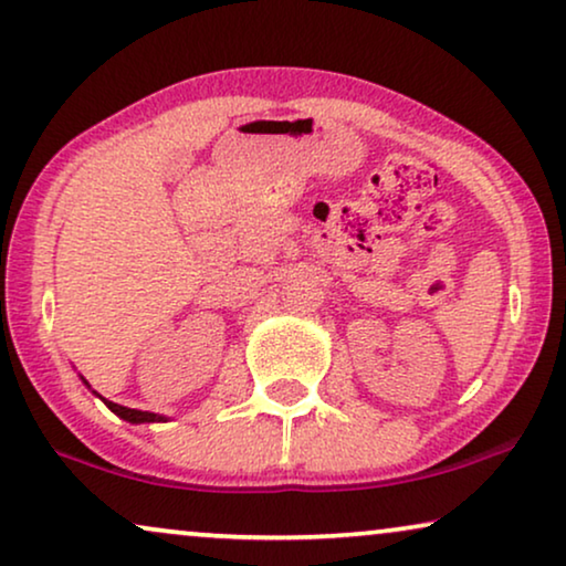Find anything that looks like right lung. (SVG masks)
Returning a JSON list of instances; mask_svg holds the SVG:
<instances>
[{
  "label": "right lung",
  "mask_w": 566,
  "mask_h": 566,
  "mask_svg": "<svg viewBox=\"0 0 566 566\" xmlns=\"http://www.w3.org/2000/svg\"><path fill=\"white\" fill-rule=\"evenodd\" d=\"M84 381V378H82ZM87 384V381H84ZM90 386V384H87ZM99 397V394H97ZM103 399V397H99ZM105 401V407L111 409V412H115L118 417H123V420H128V422H161L165 420V417L161 415H154V412H142V409H128V407H120V405H115V401H107V399H103Z\"/></svg>",
  "instance_id": "obj_1"
}]
</instances>
